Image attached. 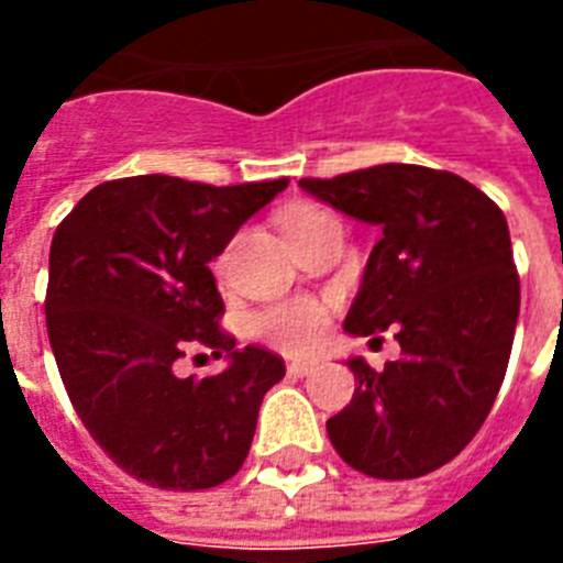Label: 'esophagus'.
Returning a JSON list of instances; mask_svg holds the SVG:
<instances>
[{"label": "esophagus", "mask_w": 563, "mask_h": 563, "mask_svg": "<svg viewBox=\"0 0 563 563\" xmlns=\"http://www.w3.org/2000/svg\"><path fill=\"white\" fill-rule=\"evenodd\" d=\"M318 368V362H309V360H291L289 365H286V371H289V376H309L312 371Z\"/></svg>", "instance_id": "1"}]
</instances>
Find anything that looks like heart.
I'll return each mask as SVG.
<instances>
[{"label":"heart","mask_w":563,"mask_h":563,"mask_svg":"<svg viewBox=\"0 0 563 563\" xmlns=\"http://www.w3.org/2000/svg\"><path fill=\"white\" fill-rule=\"evenodd\" d=\"M312 212H318L316 207H291V210L283 216L280 224L283 228H289V224L307 219ZM251 330H254L256 339H263L265 344H272L277 351L307 353L324 339L327 312L324 307L312 298L280 300V303H272V307H265L263 312H256L254 321H251Z\"/></svg>","instance_id":"heart-1"}]
</instances>
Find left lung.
<instances>
[{
    "mask_svg": "<svg viewBox=\"0 0 563 563\" xmlns=\"http://www.w3.org/2000/svg\"><path fill=\"white\" fill-rule=\"evenodd\" d=\"M300 187L383 230L344 330L391 327L402 351L379 371L347 362L360 385L327 435L365 476H427L471 444L506 376L520 312L506 216L453 172L411 163Z\"/></svg>",
    "mask_w": 563,
    "mask_h": 563,
    "instance_id": "8db88e82",
    "label": "left lung"
}]
</instances>
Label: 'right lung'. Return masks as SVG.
Instances as JSON below:
<instances>
[{
    "mask_svg": "<svg viewBox=\"0 0 563 563\" xmlns=\"http://www.w3.org/2000/svg\"><path fill=\"white\" fill-rule=\"evenodd\" d=\"M289 178L210 187L169 175L104 180L75 203L48 251L46 330L92 441L134 479L203 490L242 467L277 353L219 324L210 260ZM195 346L224 352L221 375L180 380Z\"/></svg>",
    "mask_w": 563,
    "mask_h": 563,
    "instance_id": "obj_1",
    "label": "right lung"
}]
</instances>
